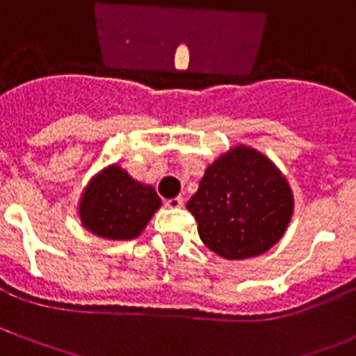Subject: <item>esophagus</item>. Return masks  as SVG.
<instances>
[{
	"instance_id": "esophagus-1",
	"label": "esophagus",
	"mask_w": 356,
	"mask_h": 356,
	"mask_svg": "<svg viewBox=\"0 0 356 356\" xmlns=\"http://www.w3.org/2000/svg\"><path fill=\"white\" fill-rule=\"evenodd\" d=\"M166 206H168V208H183L184 199L183 197H173V199H168V201H166Z\"/></svg>"
}]
</instances>
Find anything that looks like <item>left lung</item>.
<instances>
[{"label": "left lung", "mask_w": 356, "mask_h": 356, "mask_svg": "<svg viewBox=\"0 0 356 356\" xmlns=\"http://www.w3.org/2000/svg\"><path fill=\"white\" fill-rule=\"evenodd\" d=\"M293 204L288 179L273 161L238 145L204 170L186 208L208 250L228 261H243L279 243Z\"/></svg>", "instance_id": "obj_1"}]
</instances>
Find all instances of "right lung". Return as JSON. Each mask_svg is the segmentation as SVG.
Listing matches in <instances>:
<instances>
[{
  "label": "right lung",
  "instance_id": "obj_1",
  "mask_svg": "<svg viewBox=\"0 0 356 356\" xmlns=\"http://www.w3.org/2000/svg\"><path fill=\"white\" fill-rule=\"evenodd\" d=\"M161 208L152 184L139 183L119 164L95 173L77 204L83 228L108 241H130L143 234Z\"/></svg>",
  "mask_w": 356,
  "mask_h": 356
}]
</instances>
